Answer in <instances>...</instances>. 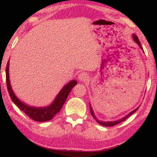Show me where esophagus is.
<instances>
[{
  "label": "esophagus",
  "instance_id": "obj_1",
  "mask_svg": "<svg viewBox=\"0 0 157 157\" xmlns=\"http://www.w3.org/2000/svg\"><path fill=\"white\" fill-rule=\"evenodd\" d=\"M78 79L80 81H86L89 79V76H88V74H86V73H81L80 74H78Z\"/></svg>",
  "mask_w": 157,
  "mask_h": 157
}]
</instances>
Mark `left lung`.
Instances as JSON below:
<instances>
[{
	"label": "left lung",
	"mask_w": 157,
	"mask_h": 157,
	"mask_svg": "<svg viewBox=\"0 0 157 157\" xmlns=\"http://www.w3.org/2000/svg\"><path fill=\"white\" fill-rule=\"evenodd\" d=\"M132 37H133V40H134V41L136 42L137 44H138V46H139V48H140L141 49V50H143V48H142V47H141V43H140V41H139L138 37H137V36H136V35H135V34H133ZM89 106H90V111H91V113L92 117H94V119H95L96 121H97L98 124H101V125L104 126H114V125H117V124H118L121 123V122L124 121V120H126V119H127V118H128V117H130L131 115L133 114V113H134V112H136V111L137 110H138V109L139 108V107H137V108H136V109H134V110L132 111V112H130L129 113H128L127 115L125 116V117H124V118H122V119H121L117 120V121H99V120L97 119V118L96 117L95 114H94V111H93V109H92L91 106V104H89Z\"/></svg>",
	"instance_id": "left-lung-1"
}]
</instances>
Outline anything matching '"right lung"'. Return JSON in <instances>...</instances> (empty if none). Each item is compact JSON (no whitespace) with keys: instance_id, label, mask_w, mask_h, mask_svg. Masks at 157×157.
I'll list each match as a JSON object with an SVG mask.
<instances>
[{"instance_id":"obj_1","label":"right lung","mask_w":157,"mask_h":157,"mask_svg":"<svg viewBox=\"0 0 157 157\" xmlns=\"http://www.w3.org/2000/svg\"><path fill=\"white\" fill-rule=\"evenodd\" d=\"M6 85L8 91L11 99L15 104L23 111L29 118L36 121H47L52 119L53 117L59 113L62 109V106L65 103L68 94L71 91L73 87L77 84L76 80H72L62 88V89L58 94L56 97L50 105L44 107H36L28 105L25 103L21 101L16 96L13 91L9 79V61H8L6 69Z\"/></svg>"}]
</instances>
